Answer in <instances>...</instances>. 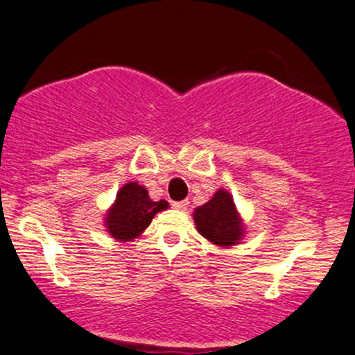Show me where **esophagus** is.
Masks as SVG:
<instances>
[{
    "instance_id": "obj_1",
    "label": "esophagus",
    "mask_w": 355,
    "mask_h": 355,
    "mask_svg": "<svg viewBox=\"0 0 355 355\" xmlns=\"http://www.w3.org/2000/svg\"><path fill=\"white\" fill-rule=\"evenodd\" d=\"M173 207L176 210H186L188 209V200H182V202H174Z\"/></svg>"
}]
</instances>
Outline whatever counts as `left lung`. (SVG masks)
<instances>
[{
	"label": "left lung",
	"mask_w": 355,
	"mask_h": 355,
	"mask_svg": "<svg viewBox=\"0 0 355 355\" xmlns=\"http://www.w3.org/2000/svg\"><path fill=\"white\" fill-rule=\"evenodd\" d=\"M196 230L217 247H233L245 236V226L233 196L226 189H217L212 198L193 212Z\"/></svg>",
	"instance_id": "8db88e82"
}]
</instances>
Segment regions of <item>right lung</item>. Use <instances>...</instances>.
I'll list each match as a JSON object with an SVG mask.
<instances>
[{
	"label": "right lung",
	"instance_id": "right-lung-1",
	"mask_svg": "<svg viewBox=\"0 0 355 355\" xmlns=\"http://www.w3.org/2000/svg\"><path fill=\"white\" fill-rule=\"evenodd\" d=\"M167 207L166 200L153 202L145 186L128 182L119 189L114 205L108 209L105 227L117 241H132L150 226L155 214Z\"/></svg>",
	"mask_w": 355,
	"mask_h": 355
}]
</instances>
